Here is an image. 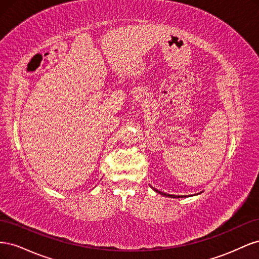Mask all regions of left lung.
Masks as SVG:
<instances>
[{
  "label": "left lung",
  "instance_id": "left-lung-1",
  "mask_svg": "<svg viewBox=\"0 0 259 259\" xmlns=\"http://www.w3.org/2000/svg\"><path fill=\"white\" fill-rule=\"evenodd\" d=\"M154 191L155 192H159L160 194H162V195H165V197H169V198H176L175 195H171V194H167V193H164V192H161V191H159V190H156V189H154ZM178 198H180V197H178Z\"/></svg>",
  "mask_w": 259,
  "mask_h": 259
}]
</instances>
